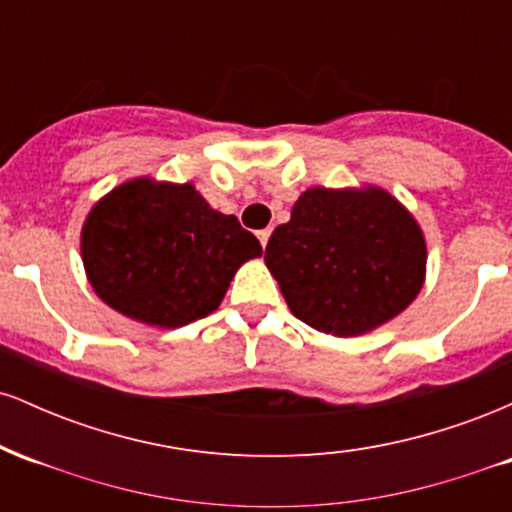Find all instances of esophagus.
Wrapping results in <instances>:
<instances>
[{
    "label": "esophagus",
    "mask_w": 512,
    "mask_h": 512,
    "mask_svg": "<svg viewBox=\"0 0 512 512\" xmlns=\"http://www.w3.org/2000/svg\"><path fill=\"white\" fill-rule=\"evenodd\" d=\"M269 236H272V228H264V231H257V238H260L262 248H267V243H269Z\"/></svg>",
    "instance_id": "1"
}]
</instances>
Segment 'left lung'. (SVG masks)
Returning <instances> with one entry per match:
<instances>
[{
  "label": "left lung",
  "instance_id": "obj_1",
  "mask_svg": "<svg viewBox=\"0 0 512 512\" xmlns=\"http://www.w3.org/2000/svg\"><path fill=\"white\" fill-rule=\"evenodd\" d=\"M264 262L298 320L356 337L414 301L426 243L409 211L383 190L313 187L272 233Z\"/></svg>",
  "mask_w": 512,
  "mask_h": 512
}]
</instances>
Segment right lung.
<instances>
[{
	"label": "right lung",
	"mask_w": 512,
	"mask_h": 512,
	"mask_svg": "<svg viewBox=\"0 0 512 512\" xmlns=\"http://www.w3.org/2000/svg\"><path fill=\"white\" fill-rule=\"evenodd\" d=\"M81 255L93 291L117 313L182 327L219 308L236 269L262 245L192 185L137 178L91 209Z\"/></svg>",
	"instance_id": "add662e5"
}]
</instances>
